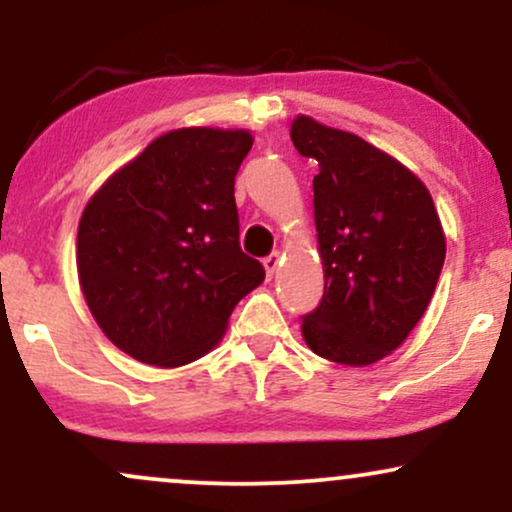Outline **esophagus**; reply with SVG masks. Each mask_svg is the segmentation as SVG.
Listing matches in <instances>:
<instances>
[{
	"mask_svg": "<svg viewBox=\"0 0 512 512\" xmlns=\"http://www.w3.org/2000/svg\"><path fill=\"white\" fill-rule=\"evenodd\" d=\"M262 267H264V274H267V279H272L276 269H279V252H272V255L264 257Z\"/></svg>",
	"mask_w": 512,
	"mask_h": 512,
	"instance_id": "obj_1",
	"label": "esophagus"
}]
</instances>
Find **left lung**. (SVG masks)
<instances>
[{"mask_svg": "<svg viewBox=\"0 0 512 512\" xmlns=\"http://www.w3.org/2000/svg\"><path fill=\"white\" fill-rule=\"evenodd\" d=\"M291 142L320 166L313 207L325 293L303 317V339L327 361L370 366L404 344L436 291L445 262L436 204L407 166L356 134L298 115Z\"/></svg>", "mask_w": 512, "mask_h": 512, "instance_id": "left-lung-1", "label": "left lung"}]
</instances>
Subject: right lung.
Here are the masks:
<instances>
[{
  "instance_id": "1",
  "label": "right lung",
  "mask_w": 512,
  "mask_h": 512,
  "mask_svg": "<svg viewBox=\"0 0 512 512\" xmlns=\"http://www.w3.org/2000/svg\"><path fill=\"white\" fill-rule=\"evenodd\" d=\"M250 149L248 129H173L88 199L76 236L81 293L127 356L161 368L197 361L264 281L240 250L233 197Z\"/></svg>"
}]
</instances>
